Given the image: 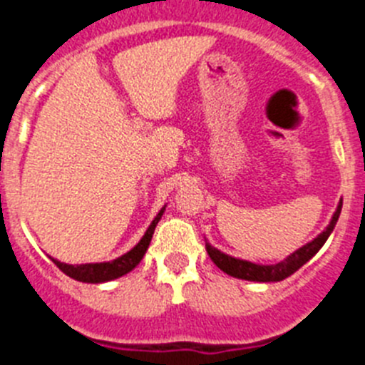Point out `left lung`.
<instances>
[{
  "label": "left lung",
  "mask_w": 365,
  "mask_h": 365,
  "mask_svg": "<svg viewBox=\"0 0 365 365\" xmlns=\"http://www.w3.org/2000/svg\"><path fill=\"white\" fill-rule=\"evenodd\" d=\"M342 211V200L338 202L336 211H334L333 218H331L329 225H327L320 235L314 240H311L309 244L302 245L300 249L289 255L285 260L278 262V264L272 265H262L255 264V262L242 260V258H235V256H229L225 252H222L220 249L212 247L209 242H205V249L211 256V260L215 262L216 267L222 269L223 272H227L229 277L240 278V280H251V282H280L285 280L287 277H291L293 272H297L305 262H309L314 255L322 249V245L326 244V240L329 238V235L333 232L334 225L338 222V216Z\"/></svg>",
  "instance_id": "1"
}]
</instances>
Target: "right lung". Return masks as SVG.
Here are the masks:
<instances>
[{
  "label": "right lung",
  "mask_w": 365,
  "mask_h": 365,
  "mask_svg": "<svg viewBox=\"0 0 365 365\" xmlns=\"http://www.w3.org/2000/svg\"><path fill=\"white\" fill-rule=\"evenodd\" d=\"M163 211H165V205L160 209L156 218L150 222L149 229H147L145 235L142 236V240H140V242H138L129 252L118 256L116 260L100 262V264H80V265L63 264V262L54 260V258H52V262H54V264L58 265V267H60L67 277L74 278V280L78 282H85V284H103V282H110L114 280V278L123 277V274L133 271V269L142 262L143 256H145L150 240H153L154 229H156L158 222L162 220Z\"/></svg>",
  "instance_id": "1"
}]
</instances>
